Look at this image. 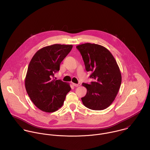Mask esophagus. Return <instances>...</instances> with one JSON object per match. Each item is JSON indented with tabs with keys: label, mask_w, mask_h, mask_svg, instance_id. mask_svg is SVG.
<instances>
[{
	"label": "esophagus",
	"mask_w": 150,
	"mask_h": 150,
	"mask_svg": "<svg viewBox=\"0 0 150 150\" xmlns=\"http://www.w3.org/2000/svg\"><path fill=\"white\" fill-rule=\"evenodd\" d=\"M72 85L73 86H76V87H77V86H81V84L80 83H79V84H75V83H72Z\"/></svg>",
	"instance_id": "obj_1"
}]
</instances>
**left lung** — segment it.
Masks as SVG:
<instances>
[{
  "mask_svg": "<svg viewBox=\"0 0 150 150\" xmlns=\"http://www.w3.org/2000/svg\"><path fill=\"white\" fill-rule=\"evenodd\" d=\"M86 70L92 73L91 84L83 83L86 89L81 98L86 107L93 110H102L110 106L120 89L122 77L115 58L105 47L91 43L78 45Z\"/></svg>",
  "mask_w": 150,
  "mask_h": 150,
  "instance_id": "left-lung-1",
  "label": "left lung"
}]
</instances>
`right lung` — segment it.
<instances>
[{
    "label": "right lung",
    "mask_w": 150,
    "mask_h": 150,
    "mask_svg": "<svg viewBox=\"0 0 150 150\" xmlns=\"http://www.w3.org/2000/svg\"><path fill=\"white\" fill-rule=\"evenodd\" d=\"M72 45L55 44L38 50L32 57L26 73L25 86L33 104L47 112L62 106L69 84L54 79L61 62L72 49Z\"/></svg>",
    "instance_id": "add662e5"
}]
</instances>
